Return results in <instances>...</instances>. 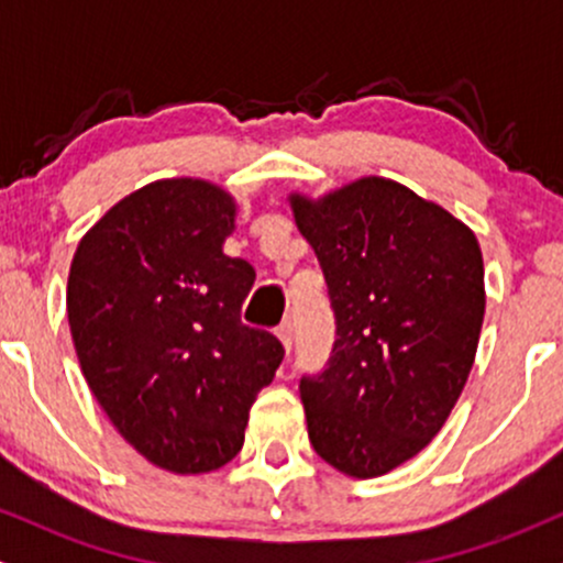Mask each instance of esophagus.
I'll use <instances>...</instances> for the list:
<instances>
[{
    "label": "esophagus",
    "instance_id": "1",
    "mask_svg": "<svg viewBox=\"0 0 563 563\" xmlns=\"http://www.w3.org/2000/svg\"><path fill=\"white\" fill-rule=\"evenodd\" d=\"M275 333H277V339H280V344L286 346V352H290V344H294V322H290V320L280 322Z\"/></svg>",
    "mask_w": 563,
    "mask_h": 563
}]
</instances>
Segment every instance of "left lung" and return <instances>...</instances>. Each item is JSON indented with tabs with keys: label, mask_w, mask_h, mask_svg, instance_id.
<instances>
[{
	"label": "left lung",
	"mask_w": 563,
	"mask_h": 563,
	"mask_svg": "<svg viewBox=\"0 0 563 563\" xmlns=\"http://www.w3.org/2000/svg\"><path fill=\"white\" fill-rule=\"evenodd\" d=\"M290 206L335 318L325 367L299 380L309 442L349 476L389 474L439 434L466 386L484 320L479 243L384 177Z\"/></svg>",
	"instance_id": "left-lung-1"
}]
</instances>
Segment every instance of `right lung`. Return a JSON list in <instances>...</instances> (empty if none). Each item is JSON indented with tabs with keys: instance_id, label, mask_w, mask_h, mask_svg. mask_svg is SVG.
<instances>
[{
	"instance_id": "1",
	"label": "right lung",
	"mask_w": 563,
	"mask_h": 563,
	"mask_svg": "<svg viewBox=\"0 0 563 563\" xmlns=\"http://www.w3.org/2000/svg\"><path fill=\"white\" fill-rule=\"evenodd\" d=\"M235 200L203 179H158L81 238L68 325L81 373L119 434L153 466L203 474L243 448L280 341L241 322L256 273L222 251Z\"/></svg>"
}]
</instances>
